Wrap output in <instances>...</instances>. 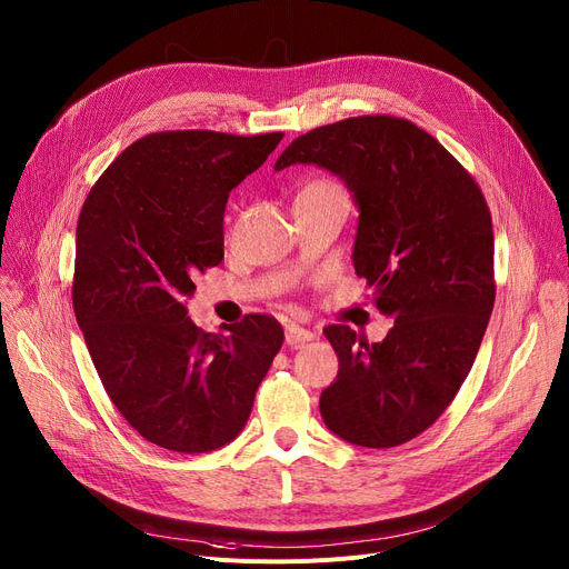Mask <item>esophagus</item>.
I'll use <instances>...</instances> for the list:
<instances>
[{
  "label": "esophagus",
  "mask_w": 569,
  "mask_h": 569,
  "mask_svg": "<svg viewBox=\"0 0 569 569\" xmlns=\"http://www.w3.org/2000/svg\"><path fill=\"white\" fill-rule=\"evenodd\" d=\"M316 335L311 332V330H305V327H300V325H288L286 327V343L290 346V348H300L302 343H307V341H311Z\"/></svg>",
  "instance_id": "1"
}]
</instances>
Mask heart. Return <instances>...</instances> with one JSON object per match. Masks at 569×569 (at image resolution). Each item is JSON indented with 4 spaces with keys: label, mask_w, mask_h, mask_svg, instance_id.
<instances>
[{
    "label": "heart",
    "mask_w": 569,
    "mask_h": 569,
    "mask_svg": "<svg viewBox=\"0 0 569 569\" xmlns=\"http://www.w3.org/2000/svg\"><path fill=\"white\" fill-rule=\"evenodd\" d=\"M302 193H346L341 184L332 182V179H316V182L307 184Z\"/></svg>",
    "instance_id": "obj_1"
}]
</instances>
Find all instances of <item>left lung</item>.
<instances>
[{"mask_svg": "<svg viewBox=\"0 0 569 569\" xmlns=\"http://www.w3.org/2000/svg\"><path fill=\"white\" fill-rule=\"evenodd\" d=\"M295 163L346 182L360 209L355 272L395 320L380 343L348 325L325 327L339 373L320 395V415L352 445L397 447L452 403L487 332L496 300L487 200L433 136L390 114L350 117L295 138L274 170Z\"/></svg>", "mask_w": 569, "mask_h": 569, "instance_id": "1", "label": "left lung"}]
</instances>
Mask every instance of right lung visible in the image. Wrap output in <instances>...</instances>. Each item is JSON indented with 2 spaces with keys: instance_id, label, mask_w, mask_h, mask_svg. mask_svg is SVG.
I'll list each match as a JSON object with an SVG mask.
<instances>
[{
  "instance_id": "obj_1",
  "label": "right lung",
  "mask_w": 569,
  "mask_h": 569,
  "mask_svg": "<svg viewBox=\"0 0 569 569\" xmlns=\"http://www.w3.org/2000/svg\"><path fill=\"white\" fill-rule=\"evenodd\" d=\"M283 133L163 131L129 144L76 228L73 311L108 397L149 442L219 450L244 429L283 343L260 313L209 335L187 316L193 279L223 260L228 193Z\"/></svg>"
}]
</instances>
